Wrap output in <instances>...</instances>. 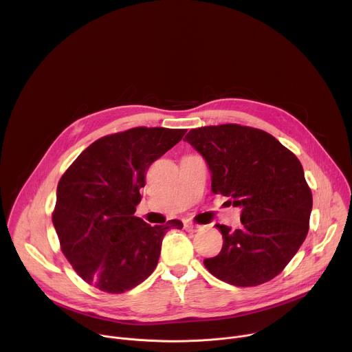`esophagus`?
Wrapping results in <instances>:
<instances>
[{
    "label": "esophagus",
    "mask_w": 352,
    "mask_h": 352,
    "mask_svg": "<svg viewBox=\"0 0 352 352\" xmlns=\"http://www.w3.org/2000/svg\"><path fill=\"white\" fill-rule=\"evenodd\" d=\"M184 228H185L186 231L195 232V231H197L199 226H196V224H192V223H188V221H185V223H184Z\"/></svg>",
    "instance_id": "obj_1"
}]
</instances>
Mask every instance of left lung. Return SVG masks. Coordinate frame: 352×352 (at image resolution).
<instances>
[{
    "label": "left lung",
    "instance_id": "obj_1",
    "mask_svg": "<svg viewBox=\"0 0 352 352\" xmlns=\"http://www.w3.org/2000/svg\"><path fill=\"white\" fill-rule=\"evenodd\" d=\"M212 173V192L241 208L242 227L217 224L223 248L205 259L219 280L263 284L289 263L307 238L312 192L296 156L270 133L238 124L190 129L185 136Z\"/></svg>",
    "mask_w": 352,
    "mask_h": 352
}]
</instances>
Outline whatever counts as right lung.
Instances as JSON below:
<instances>
[{"mask_svg":"<svg viewBox=\"0 0 352 352\" xmlns=\"http://www.w3.org/2000/svg\"><path fill=\"white\" fill-rule=\"evenodd\" d=\"M186 129L138 126L93 142L61 177L53 212L61 250L90 285L122 294L157 266L168 228L133 216L146 171L175 146Z\"/></svg>","mask_w":352,"mask_h":352,"instance_id":"add662e5","label":"right lung"}]
</instances>
